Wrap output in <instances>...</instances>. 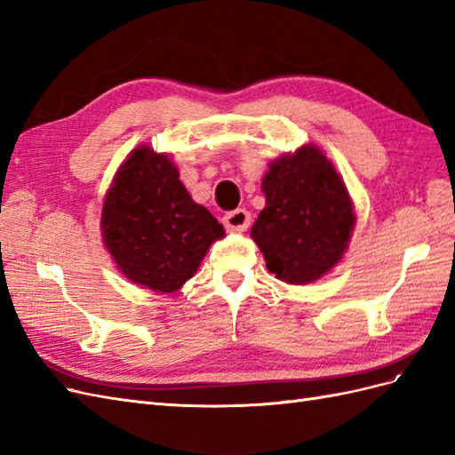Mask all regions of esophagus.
Masks as SVG:
<instances>
[{
	"mask_svg": "<svg viewBox=\"0 0 455 455\" xmlns=\"http://www.w3.org/2000/svg\"><path fill=\"white\" fill-rule=\"evenodd\" d=\"M222 222H224L228 231H244L246 228L251 226V214H249V211L237 209V211L228 212L222 218Z\"/></svg>",
	"mask_w": 455,
	"mask_h": 455,
	"instance_id": "34e87169",
	"label": "esophagus"
}]
</instances>
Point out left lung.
I'll return each mask as SVG.
<instances>
[{
    "label": "left lung",
    "mask_w": 455,
    "mask_h": 455,
    "mask_svg": "<svg viewBox=\"0 0 455 455\" xmlns=\"http://www.w3.org/2000/svg\"><path fill=\"white\" fill-rule=\"evenodd\" d=\"M261 189L266 209L251 235L266 267L281 281L306 284L332 269L347 249L355 214L334 164L315 146L271 163Z\"/></svg>",
    "instance_id": "1"
}]
</instances>
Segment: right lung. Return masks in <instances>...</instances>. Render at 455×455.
<instances>
[{
  "label": "right lung",
  "mask_w": 455,
  "mask_h": 455,
  "mask_svg": "<svg viewBox=\"0 0 455 455\" xmlns=\"http://www.w3.org/2000/svg\"><path fill=\"white\" fill-rule=\"evenodd\" d=\"M102 237L127 279L174 292L194 277L224 228L189 197L172 161L142 146L132 149L108 189Z\"/></svg>",
  "instance_id": "obj_1"
}]
</instances>
